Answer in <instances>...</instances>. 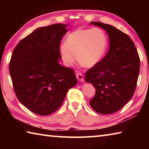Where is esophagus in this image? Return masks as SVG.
I'll use <instances>...</instances> for the list:
<instances>
[{"mask_svg": "<svg viewBox=\"0 0 149 149\" xmlns=\"http://www.w3.org/2000/svg\"><path fill=\"white\" fill-rule=\"evenodd\" d=\"M76 77L78 81H79L83 82L84 81V75H83L81 73H77L76 74Z\"/></svg>", "mask_w": 149, "mask_h": 149, "instance_id": "esophagus-1", "label": "esophagus"}]
</instances>
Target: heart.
<instances>
[{"mask_svg": "<svg viewBox=\"0 0 149 149\" xmlns=\"http://www.w3.org/2000/svg\"><path fill=\"white\" fill-rule=\"evenodd\" d=\"M107 47V37L102 29L79 28L66 37L65 44L60 47V54L66 66H72L77 56L84 66L91 68L101 60Z\"/></svg>", "mask_w": 149, "mask_h": 149, "instance_id": "heart-1", "label": "heart"}]
</instances>
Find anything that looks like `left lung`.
<instances>
[{"instance_id":"obj_1","label":"left lung","mask_w":149,"mask_h":149,"mask_svg":"<svg viewBox=\"0 0 149 149\" xmlns=\"http://www.w3.org/2000/svg\"><path fill=\"white\" fill-rule=\"evenodd\" d=\"M91 23L107 31L110 47L105 56L85 74V81L96 89L89 104L99 114H112L124 107L134 94L140 70L139 56L127 34L110 25Z\"/></svg>"}]
</instances>
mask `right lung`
Instances as JSON below:
<instances>
[{
    "label": "right lung",
    "instance_id": "1",
    "mask_svg": "<svg viewBox=\"0 0 149 149\" xmlns=\"http://www.w3.org/2000/svg\"><path fill=\"white\" fill-rule=\"evenodd\" d=\"M67 26L56 24L37 28L12 52L9 71L14 92L20 102L37 114L56 111L77 83L74 70L59 64L60 43Z\"/></svg>",
    "mask_w": 149,
    "mask_h": 149
}]
</instances>
